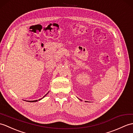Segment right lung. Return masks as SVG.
I'll list each match as a JSON object with an SVG mask.
<instances>
[{
  "instance_id": "1",
  "label": "right lung",
  "mask_w": 133,
  "mask_h": 133,
  "mask_svg": "<svg viewBox=\"0 0 133 133\" xmlns=\"http://www.w3.org/2000/svg\"><path fill=\"white\" fill-rule=\"evenodd\" d=\"M48 93H49V92H48V93H47V94H48ZM47 94H46V95H47ZM46 95H45L44 96V97H43L42 98H44V97L45 96H46ZM42 98H41V99H39L38 100H41V99H42ZM38 101V100H34V101H29V102H36V101Z\"/></svg>"
}]
</instances>
